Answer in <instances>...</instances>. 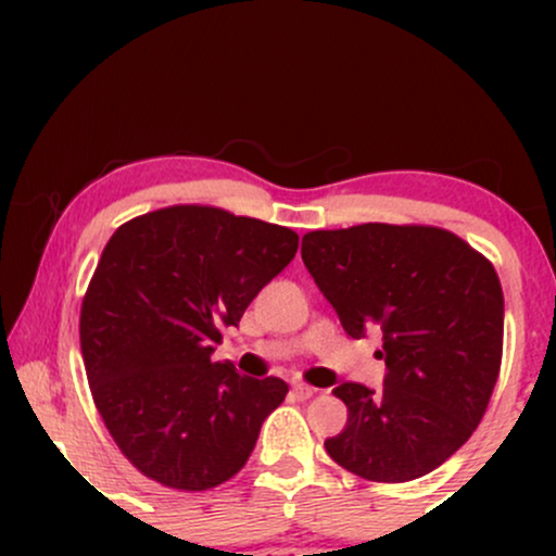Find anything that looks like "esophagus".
<instances>
[{
    "label": "esophagus",
    "instance_id": "obj_1",
    "mask_svg": "<svg viewBox=\"0 0 556 556\" xmlns=\"http://www.w3.org/2000/svg\"><path fill=\"white\" fill-rule=\"evenodd\" d=\"M292 392H295L298 400H308V397H314L318 389L311 384H303V381H295V384H292Z\"/></svg>",
    "mask_w": 556,
    "mask_h": 556
}]
</instances>
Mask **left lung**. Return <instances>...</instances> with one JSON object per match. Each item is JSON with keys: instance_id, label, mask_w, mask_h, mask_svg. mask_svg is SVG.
Returning a JSON list of instances; mask_svg holds the SVG:
<instances>
[{"instance_id": "8db88e82", "label": "left lung", "mask_w": 556, "mask_h": 556, "mask_svg": "<svg viewBox=\"0 0 556 556\" xmlns=\"http://www.w3.org/2000/svg\"><path fill=\"white\" fill-rule=\"evenodd\" d=\"M303 264L353 340L384 331V389L344 381L342 433L324 442L350 473L402 483L431 473L468 442L502 366L504 298L489 258L424 225L303 235Z\"/></svg>"}]
</instances>
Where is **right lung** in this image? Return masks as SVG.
<instances>
[{
	"instance_id": "1",
	"label": "right lung",
	"mask_w": 556,
	"mask_h": 556,
	"mask_svg": "<svg viewBox=\"0 0 556 556\" xmlns=\"http://www.w3.org/2000/svg\"><path fill=\"white\" fill-rule=\"evenodd\" d=\"M295 251L292 229L214 206L159 208L106 242L80 305L83 363L104 426L151 481L206 491L248 463L287 384L212 353Z\"/></svg>"
}]
</instances>
